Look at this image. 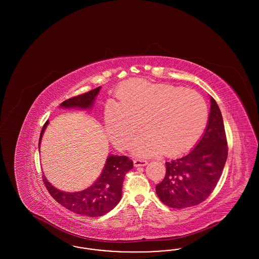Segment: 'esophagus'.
Returning <instances> with one entry per match:
<instances>
[{"instance_id":"1","label":"esophagus","mask_w":259,"mask_h":259,"mask_svg":"<svg viewBox=\"0 0 259 259\" xmlns=\"http://www.w3.org/2000/svg\"><path fill=\"white\" fill-rule=\"evenodd\" d=\"M148 165V161L146 159H135L134 160V166L135 167H140V166H146Z\"/></svg>"}]
</instances>
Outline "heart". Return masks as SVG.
Segmentation results:
<instances>
[{
    "label": "heart",
    "mask_w": 259,
    "mask_h": 259,
    "mask_svg": "<svg viewBox=\"0 0 259 259\" xmlns=\"http://www.w3.org/2000/svg\"><path fill=\"white\" fill-rule=\"evenodd\" d=\"M105 112L111 141L140 157L175 156L191 148L208 119L207 105L194 90L135 79L124 83Z\"/></svg>",
    "instance_id": "1"
}]
</instances>
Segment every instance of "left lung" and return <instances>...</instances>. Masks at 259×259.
<instances>
[{
	"label": "left lung",
	"instance_id": "1",
	"mask_svg": "<svg viewBox=\"0 0 259 259\" xmlns=\"http://www.w3.org/2000/svg\"><path fill=\"white\" fill-rule=\"evenodd\" d=\"M206 129L196 147L185 156L166 162V175L156 185L161 201L174 209H185L209 197L222 176L228 148L222 111L209 97Z\"/></svg>",
	"mask_w": 259,
	"mask_h": 259
}]
</instances>
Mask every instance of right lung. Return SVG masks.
<instances>
[{"instance_id": "right-lung-1", "label": "right lung", "mask_w": 259, "mask_h": 259, "mask_svg": "<svg viewBox=\"0 0 259 259\" xmlns=\"http://www.w3.org/2000/svg\"><path fill=\"white\" fill-rule=\"evenodd\" d=\"M100 89L101 87L84 94L68 99L61 103L60 108L91 110ZM49 123V121L46 122L40 132L38 150L41 138ZM132 169L133 161L130 160L127 156L110 154L96 182L87 189L77 192L59 190L51 185L45 176L42 178L50 195L63 207L75 213L94 218L106 214L119 203L122 196L124 177Z\"/></svg>"}]
</instances>
